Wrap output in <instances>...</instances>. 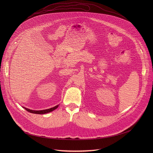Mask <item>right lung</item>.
<instances>
[{"label":"right lung","mask_w":153,"mask_h":153,"mask_svg":"<svg viewBox=\"0 0 153 153\" xmlns=\"http://www.w3.org/2000/svg\"><path fill=\"white\" fill-rule=\"evenodd\" d=\"M59 106V105L53 107V108H49V109H47V110H39V111H36V110H30V109H28L27 108H25V107H23L24 108H25V110L31 113H34V114H47V113H50L53 111H54V110H56V108H57V107Z\"/></svg>","instance_id":"1"}]
</instances>
